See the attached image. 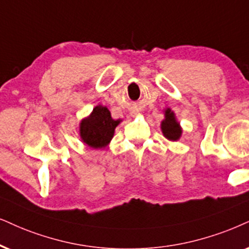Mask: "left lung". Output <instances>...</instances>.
<instances>
[{
	"label": "left lung",
	"mask_w": 249,
	"mask_h": 249,
	"mask_svg": "<svg viewBox=\"0 0 249 249\" xmlns=\"http://www.w3.org/2000/svg\"><path fill=\"white\" fill-rule=\"evenodd\" d=\"M161 128L166 139L176 141L180 138L181 128L176 121L175 114L170 109L165 110V119L162 122Z\"/></svg>",
	"instance_id": "8db88e82"
}]
</instances>
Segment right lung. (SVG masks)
Returning a JSON list of instances; mask_svg holds the SVG:
<instances>
[{
    "mask_svg": "<svg viewBox=\"0 0 249 249\" xmlns=\"http://www.w3.org/2000/svg\"><path fill=\"white\" fill-rule=\"evenodd\" d=\"M121 121L111 118L108 108L97 106L88 118L80 123V137L92 148L106 147L114 137L115 128Z\"/></svg>",
    "mask_w": 249,
    "mask_h": 249,
    "instance_id": "obj_1",
    "label": "right lung"
}]
</instances>
